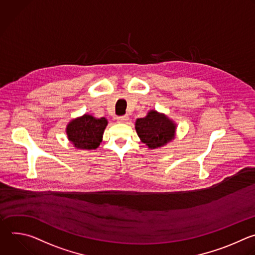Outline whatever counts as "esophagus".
I'll list each match as a JSON object with an SVG mask.
<instances>
[{
    "label": "esophagus",
    "instance_id": "obj_1",
    "mask_svg": "<svg viewBox=\"0 0 255 255\" xmlns=\"http://www.w3.org/2000/svg\"><path fill=\"white\" fill-rule=\"evenodd\" d=\"M117 121H118V123H121V124H125V123H127L128 121V116H122V117H119L118 119H117Z\"/></svg>",
    "mask_w": 255,
    "mask_h": 255
}]
</instances>
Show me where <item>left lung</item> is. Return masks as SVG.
<instances>
[{"mask_svg":"<svg viewBox=\"0 0 255 255\" xmlns=\"http://www.w3.org/2000/svg\"><path fill=\"white\" fill-rule=\"evenodd\" d=\"M135 129L143 143L149 148H156L174 137L176 126L167 117L150 111L145 118L136 120Z\"/></svg>","mask_w":255,"mask_h":255,"instance_id":"8db88e82","label":"left lung"}]
</instances>
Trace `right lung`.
<instances>
[{"mask_svg": "<svg viewBox=\"0 0 255 255\" xmlns=\"http://www.w3.org/2000/svg\"><path fill=\"white\" fill-rule=\"evenodd\" d=\"M108 121L105 118L95 119L92 116L73 120L67 126V135L74 146L82 149H94L101 142Z\"/></svg>", "mask_w": 255, "mask_h": 255, "instance_id": "right-lung-1", "label": "right lung"}]
</instances>
